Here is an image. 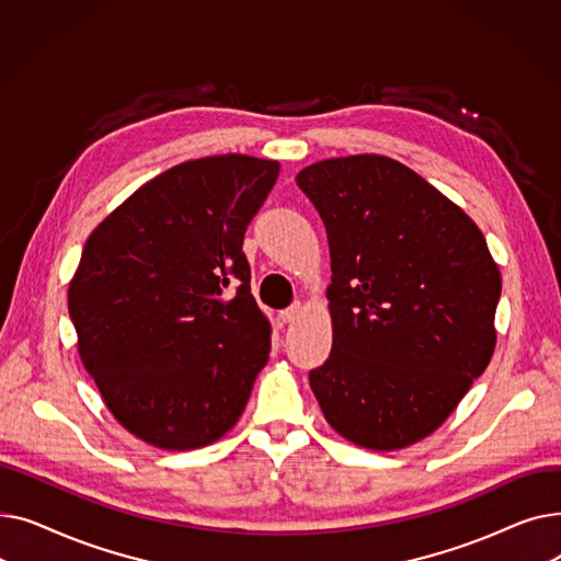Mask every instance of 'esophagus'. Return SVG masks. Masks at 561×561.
<instances>
[{
  "mask_svg": "<svg viewBox=\"0 0 561 561\" xmlns=\"http://www.w3.org/2000/svg\"><path fill=\"white\" fill-rule=\"evenodd\" d=\"M302 302H296V305H290L288 309H282L279 311V318H282V322H296L300 316H302Z\"/></svg>",
  "mask_w": 561,
  "mask_h": 561,
  "instance_id": "34e87169",
  "label": "esophagus"
}]
</instances>
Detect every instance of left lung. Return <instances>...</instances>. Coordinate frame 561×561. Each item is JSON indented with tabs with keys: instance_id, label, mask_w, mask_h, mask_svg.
I'll return each mask as SVG.
<instances>
[{
	"instance_id": "left-lung-1",
	"label": "left lung",
	"mask_w": 561,
	"mask_h": 561,
	"mask_svg": "<svg viewBox=\"0 0 561 561\" xmlns=\"http://www.w3.org/2000/svg\"><path fill=\"white\" fill-rule=\"evenodd\" d=\"M325 222L330 359L311 391L350 444L393 453L446 423L495 350L500 271L461 206L404 163L352 154L296 176Z\"/></svg>"
}]
</instances>
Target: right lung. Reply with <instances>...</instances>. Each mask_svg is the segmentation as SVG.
Returning <instances> with one entry per match:
<instances>
[{
    "label": "right lung",
    "mask_w": 561,
    "mask_h": 561,
    "mask_svg": "<svg viewBox=\"0 0 561 561\" xmlns=\"http://www.w3.org/2000/svg\"><path fill=\"white\" fill-rule=\"evenodd\" d=\"M279 161L191 159L91 231L68 286L83 368L129 434L161 450L216 444L268 364L243 236Z\"/></svg>",
    "instance_id": "right-lung-1"
}]
</instances>
